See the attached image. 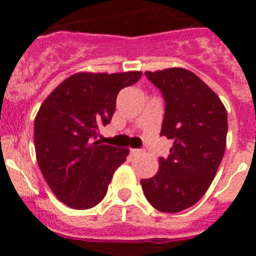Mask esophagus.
<instances>
[{
	"label": "esophagus",
	"mask_w": 256,
	"mask_h": 256,
	"mask_svg": "<svg viewBox=\"0 0 256 256\" xmlns=\"http://www.w3.org/2000/svg\"><path fill=\"white\" fill-rule=\"evenodd\" d=\"M130 154H132L133 156H137L140 155V154H142V151L138 150V148H132V150H130Z\"/></svg>",
	"instance_id": "34e87169"
}]
</instances>
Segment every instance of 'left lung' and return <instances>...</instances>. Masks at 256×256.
<instances>
[{
    "mask_svg": "<svg viewBox=\"0 0 256 256\" xmlns=\"http://www.w3.org/2000/svg\"><path fill=\"white\" fill-rule=\"evenodd\" d=\"M165 100L162 132L173 141L159 170L141 180L155 209L178 212L195 205L212 184L226 150L228 120L220 98L196 74L183 68L146 72Z\"/></svg>",
    "mask_w": 256,
    "mask_h": 256,
    "instance_id": "obj_1",
    "label": "left lung"
}]
</instances>
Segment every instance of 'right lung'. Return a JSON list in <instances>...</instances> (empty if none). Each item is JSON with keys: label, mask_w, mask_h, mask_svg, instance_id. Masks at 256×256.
Listing matches in <instances>:
<instances>
[{"label": "right lung", "mask_w": 256, "mask_h": 256, "mask_svg": "<svg viewBox=\"0 0 256 256\" xmlns=\"http://www.w3.org/2000/svg\"><path fill=\"white\" fill-rule=\"evenodd\" d=\"M141 72L76 73L40 105L34 120L40 169L56 198L73 209L96 206L108 192L128 148L96 141L112 120L122 88L134 84Z\"/></svg>", "instance_id": "right-lung-1"}]
</instances>
